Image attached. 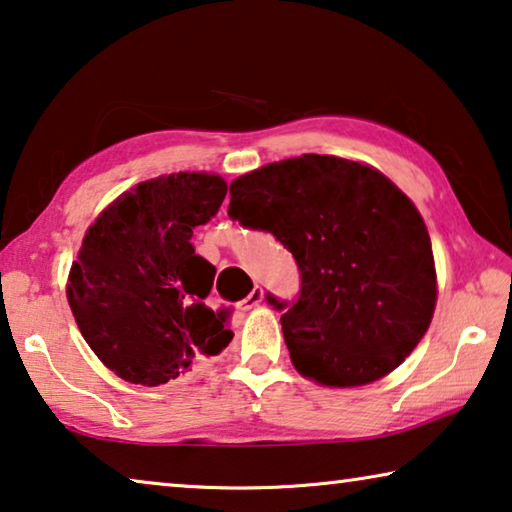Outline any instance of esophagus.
<instances>
[{
  "instance_id": "obj_1",
  "label": "esophagus",
  "mask_w": 512,
  "mask_h": 512,
  "mask_svg": "<svg viewBox=\"0 0 512 512\" xmlns=\"http://www.w3.org/2000/svg\"><path fill=\"white\" fill-rule=\"evenodd\" d=\"M263 304V290L261 288H254L247 295V299L242 301V311H249V308H256V306H261Z\"/></svg>"
}]
</instances>
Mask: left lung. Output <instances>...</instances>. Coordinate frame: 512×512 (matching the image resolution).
Returning <instances> with one entry per match:
<instances>
[{
  "label": "left lung",
  "mask_w": 512,
  "mask_h": 512,
  "mask_svg": "<svg viewBox=\"0 0 512 512\" xmlns=\"http://www.w3.org/2000/svg\"><path fill=\"white\" fill-rule=\"evenodd\" d=\"M229 217L267 231L295 256L283 311L292 365L322 385L381 379L422 340L435 308V265L422 215L374 167L304 154L231 183Z\"/></svg>",
  "instance_id": "obj_1"
}]
</instances>
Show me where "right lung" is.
Masks as SVG:
<instances>
[{"label": "right lung", "instance_id": "1", "mask_svg": "<svg viewBox=\"0 0 512 512\" xmlns=\"http://www.w3.org/2000/svg\"><path fill=\"white\" fill-rule=\"evenodd\" d=\"M224 197L217 174H167L124 192L88 229L67 301L90 349L120 379L152 388L231 342L226 313L204 301L215 267L190 242Z\"/></svg>", "mask_w": 512, "mask_h": 512}]
</instances>
